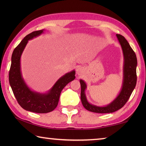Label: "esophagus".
Segmentation results:
<instances>
[{"mask_svg":"<svg viewBox=\"0 0 146 146\" xmlns=\"http://www.w3.org/2000/svg\"><path fill=\"white\" fill-rule=\"evenodd\" d=\"M85 72V69L82 66H79L76 69V73L78 74V75H82Z\"/></svg>","mask_w":146,"mask_h":146,"instance_id":"obj_1","label":"esophagus"}]
</instances>
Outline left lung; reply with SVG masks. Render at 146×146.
I'll return each mask as SVG.
<instances>
[{
  "instance_id": "obj_1",
  "label": "left lung",
  "mask_w": 146,
  "mask_h": 146,
  "mask_svg": "<svg viewBox=\"0 0 146 146\" xmlns=\"http://www.w3.org/2000/svg\"><path fill=\"white\" fill-rule=\"evenodd\" d=\"M116 36L122 48L123 57L122 88L117 97L105 106H97L92 104L88 101L85 94L87 85L84 80H80L81 85L82 103L86 110L92 112L108 113L119 110L126 104L135 87L137 82L136 68L137 65L136 55L124 37L120 35H116Z\"/></svg>"
}]
</instances>
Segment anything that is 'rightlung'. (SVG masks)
<instances>
[{
    "label": "right lung",
    "mask_w": 146,
    "mask_h": 146,
    "mask_svg": "<svg viewBox=\"0 0 146 146\" xmlns=\"http://www.w3.org/2000/svg\"><path fill=\"white\" fill-rule=\"evenodd\" d=\"M45 29L29 34L14 49L11 58L9 80L14 95L21 107L27 111L45 113L57 107L60 94L68 83L75 78V71L72 70L59 78L54 85L46 93H40L31 89L22 75L21 58L29 40L40 36Z\"/></svg>",
    "instance_id": "add662e5"
}]
</instances>
